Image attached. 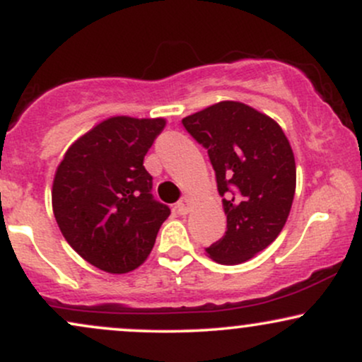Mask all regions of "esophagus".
<instances>
[{"label":"esophagus","mask_w":362,"mask_h":362,"mask_svg":"<svg viewBox=\"0 0 362 362\" xmlns=\"http://www.w3.org/2000/svg\"><path fill=\"white\" fill-rule=\"evenodd\" d=\"M175 207H177V211H178V213H180V214H187V213H189V197H182L180 201L177 202Z\"/></svg>","instance_id":"34e87169"}]
</instances>
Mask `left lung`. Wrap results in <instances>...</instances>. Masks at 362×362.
Here are the masks:
<instances>
[{
  "instance_id": "obj_1",
  "label": "left lung",
  "mask_w": 362,
  "mask_h": 362,
  "mask_svg": "<svg viewBox=\"0 0 362 362\" xmlns=\"http://www.w3.org/2000/svg\"><path fill=\"white\" fill-rule=\"evenodd\" d=\"M182 124L207 149L226 214V233L206 252L219 264L247 262L277 238L293 206L289 141L276 120L240 102H219Z\"/></svg>"
}]
</instances>
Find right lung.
<instances>
[{
    "label": "right lung",
    "instance_id": "obj_1",
    "mask_svg": "<svg viewBox=\"0 0 362 362\" xmlns=\"http://www.w3.org/2000/svg\"><path fill=\"white\" fill-rule=\"evenodd\" d=\"M165 119L119 115L74 141L56 170L52 209L66 242L100 271L126 274L153 250L170 207L143 161Z\"/></svg>",
    "mask_w": 362,
    "mask_h": 362
}]
</instances>
